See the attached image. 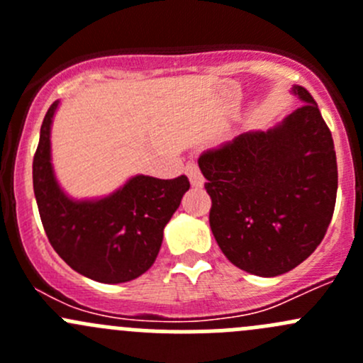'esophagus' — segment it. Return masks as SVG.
Instances as JSON below:
<instances>
[{
    "label": "esophagus",
    "instance_id": "obj_1",
    "mask_svg": "<svg viewBox=\"0 0 363 363\" xmlns=\"http://www.w3.org/2000/svg\"><path fill=\"white\" fill-rule=\"evenodd\" d=\"M186 174H188L189 182H191L193 188H202V186L205 184L203 175L200 174V168L196 167L195 163H189L188 167H186Z\"/></svg>",
    "mask_w": 363,
    "mask_h": 363
}]
</instances>
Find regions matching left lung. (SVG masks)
Returning a JSON list of instances; mask_svg holds the SVG:
<instances>
[{
  "label": "left lung",
  "mask_w": 363,
  "mask_h": 363,
  "mask_svg": "<svg viewBox=\"0 0 363 363\" xmlns=\"http://www.w3.org/2000/svg\"><path fill=\"white\" fill-rule=\"evenodd\" d=\"M269 130H251L200 156L211 230L226 258L259 277L290 272L320 246L337 196L334 140L316 101Z\"/></svg>",
  "instance_id": "1"
}]
</instances>
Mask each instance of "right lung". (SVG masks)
<instances>
[{"instance_id":"right-lung-1","label":"right lung","mask_w":363,"mask_h":363,"mask_svg":"<svg viewBox=\"0 0 363 363\" xmlns=\"http://www.w3.org/2000/svg\"><path fill=\"white\" fill-rule=\"evenodd\" d=\"M61 101L45 113L33 160V189L54 251L75 272L105 284L128 283L151 269L163 230L189 189L186 175L156 179L131 175L116 191L73 199L52 164V123Z\"/></svg>"}]
</instances>
